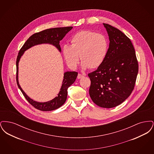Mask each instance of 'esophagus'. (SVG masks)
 <instances>
[{"label":"esophagus","mask_w":154,"mask_h":154,"mask_svg":"<svg viewBox=\"0 0 154 154\" xmlns=\"http://www.w3.org/2000/svg\"><path fill=\"white\" fill-rule=\"evenodd\" d=\"M84 75L83 74H78V75H77V78L79 79H81V78H82V77H84Z\"/></svg>","instance_id":"obj_1"}]
</instances>
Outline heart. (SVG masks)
<instances>
[{"instance_id":"heart-1","label":"heart","mask_w":154,"mask_h":154,"mask_svg":"<svg viewBox=\"0 0 154 154\" xmlns=\"http://www.w3.org/2000/svg\"><path fill=\"white\" fill-rule=\"evenodd\" d=\"M72 44H64L62 53L67 64L75 68L80 62L84 69H96L101 66L107 57L109 39L104 35L90 30L75 33L70 40Z\"/></svg>"}]
</instances>
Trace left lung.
<instances>
[{"label": "left lung", "instance_id": "left-lung-1", "mask_svg": "<svg viewBox=\"0 0 154 154\" xmlns=\"http://www.w3.org/2000/svg\"><path fill=\"white\" fill-rule=\"evenodd\" d=\"M110 44L107 57L95 71L88 73L92 101L99 107L112 108L131 94L139 71L135 50L129 37L121 30L103 23Z\"/></svg>", "mask_w": 154, "mask_h": 154}]
</instances>
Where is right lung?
<instances>
[{
	"label": "right lung",
	"instance_id": "right-lung-1",
	"mask_svg": "<svg viewBox=\"0 0 154 154\" xmlns=\"http://www.w3.org/2000/svg\"><path fill=\"white\" fill-rule=\"evenodd\" d=\"M73 28L72 26L62 27V28H50L39 32H37L30 37L26 42L23 45L21 48L18 52V55L16 60L17 66V75L16 80L18 88L22 92V94L30 104L35 109L40 111H52L55 110L62 106L66 102L67 96V89L75 80L78 73L75 72H67L64 73L63 80L60 91L58 94V96L53 99L47 102L39 103L30 99L26 95L24 91L21 88L18 80V62L22 56L23 52L30 48L31 47L36 44L42 43H50L55 45L59 51H60V47L59 42L63 39L66 34Z\"/></svg>",
	"mask_w": 154,
	"mask_h": 154
}]
</instances>
